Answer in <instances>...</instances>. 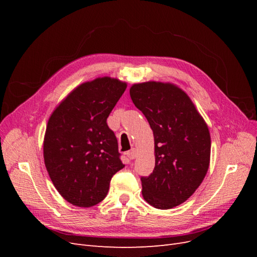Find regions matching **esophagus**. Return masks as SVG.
Returning <instances> with one entry per match:
<instances>
[{
    "instance_id": "obj_1",
    "label": "esophagus",
    "mask_w": 257,
    "mask_h": 257,
    "mask_svg": "<svg viewBox=\"0 0 257 257\" xmlns=\"http://www.w3.org/2000/svg\"><path fill=\"white\" fill-rule=\"evenodd\" d=\"M126 155H127L128 159L134 160V159L137 157V152H136L135 149H133V150H131V151H127V152H126Z\"/></svg>"
}]
</instances>
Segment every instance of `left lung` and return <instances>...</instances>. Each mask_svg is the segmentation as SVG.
I'll return each mask as SVG.
<instances>
[{
  "label": "left lung",
  "instance_id": "left-lung-1",
  "mask_svg": "<svg viewBox=\"0 0 257 257\" xmlns=\"http://www.w3.org/2000/svg\"><path fill=\"white\" fill-rule=\"evenodd\" d=\"M130 94L154 136L155 166L142 177L144 199L154 208L172 209L193 195L208 172V126L188 94L173 83H135Z\"/></svg>",
  "mask_w": 257,
  "mask_h": 257
}]
</instances>
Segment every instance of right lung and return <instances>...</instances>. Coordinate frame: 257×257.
Returning <instances> with one entry per match:
<instances>
[{
	"label": "right lung",
	"instance_id": "obj_1",
	"mask_svg": "<svg viewBox=\"0 0 257 257\" xmlns=\"http://www.w3.org/2000/svg\"><path fill=\"white\" fill-rule=\"evenodd\" d=\"M126 83L100 77L81 83L53 110L44 138L45 165L68 203L88 208L102 201L112 176L124 167L107 118Z\"/></svg>",
	"mask_w": 257,
	"mask_h": 257
}]
</instances>
